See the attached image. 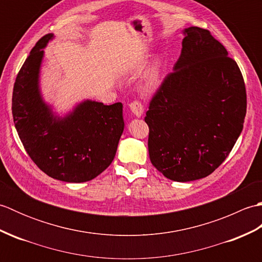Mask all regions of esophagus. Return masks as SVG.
<instances>
[{"instance_id": "34e87169", "label": "esophagus", "mask_w": 262, "mask_h": 262, "mask_svg": "<svg viewBox=\"0 0 262 262\" xmlns=\"http://www.w3.org/2000/svg\"><path fill=\"white\" fill-rule=\"evenodd\" d=\"M129 108L132 110V113L134 114L136 117H142L144 113V108L143 104L140 101H134L129 104Z\"/></svg>"}]
</instances>
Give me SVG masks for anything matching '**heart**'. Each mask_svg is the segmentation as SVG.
<instances>
[{
	"label": "heart",
	"instance_id": "1",
	"mask_svg": "<svg viewBox=\"0 0 262 262\" xmlns=\"http://www.w3.org/2000/svg\"><path fill=\"white\" fill-rule=\"evenodd\" d=\"M161 75H162V63L157 60L144 75L140 84V91L144 96H151L159 90L161 85Z\"/></svg>",
	"mask_w": 262,
	"mask_h": 262
}]
</instances>
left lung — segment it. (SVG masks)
<instances>
[{
	"label": "left lung",
	"instance_id": "8db88e82",
	"mask_svg": "<svg viewBox=\"0 0 262 262\" xmlns=\"http://www.w3.org/2000/svg\"><path fill=\"white\" fill-rule=\"evenodd\" d=\"M182 48L146 113L152 164L170 180L209 176L243 129L247 92L235 60L208 30H182Z\"/></svg>",
	"mask_w": 262,
	"mask_h": 262
}]
</instances>
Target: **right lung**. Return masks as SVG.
Wrapping results in <instances>:
<instances>
[{"mask_svg": "<svg viewBox=\"0 0 262 262\" xmlns=\"http://www.w3.org/2000/svg\"><path fill=\"white\" fill-rule=\"evenodd\" d=\"M48 33L31 49L14 83L12 115L27 153L41 171L64 182H86L108 168L124 132L122 104L84 99L64 115L47 102L40 86Z\"/></svg>", "mask_w": 262, "mask_h": 262, "instance_id": "right-lung-1", "label": "right lung"}]
</instances>
